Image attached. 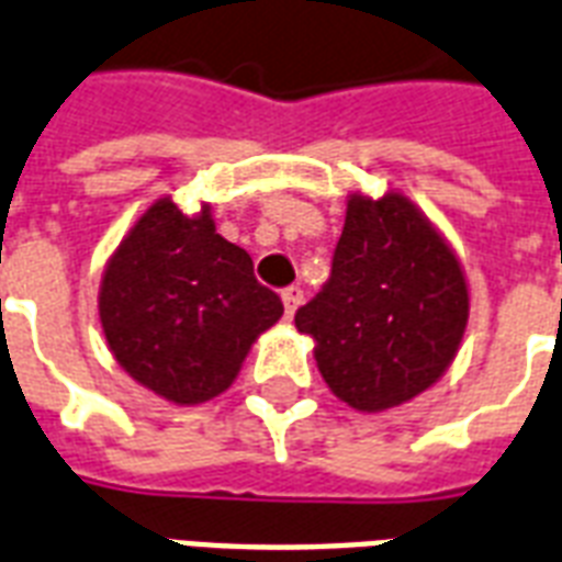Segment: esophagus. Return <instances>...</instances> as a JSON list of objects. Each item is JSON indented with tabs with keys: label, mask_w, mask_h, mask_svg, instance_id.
I'll list each match as a JSON object with an SVG mask.
<instances>
[{
	"label": "esophagus",
	"mask_w": 562,
	"mask_h": 562,
	"mask_svg": "<svg viewBox=\"0 0 562 562\" xmlns=\"http://www.w3.org/2000/svg\"><path fill=\"white\" fill-rule=\"evenodd\" d=\"M303 303V291L297 289V285H291V289L282 291V306H285V315H294L297 312V306Z\"/></svg>",
	"instance_id": "1"
}]
</instances>
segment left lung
I'll return each mask as SVG.
<instances>
[{"mask_svg":"<svg viewBox=\"0 0 562 562\" xmlns=\"http://www.w3.org/2000/svg\"><path fill=\"white\" fill-rule=\"evenodd\" d=\"M460 256L401 191L348 196L333 273L294 324L315 341L329 392L385 413L439 383L469 324Z\"/></svg>","mask_w":562,"mask_h":562,"instance_id":"obj_1","label":"left lung"}]
</instances>
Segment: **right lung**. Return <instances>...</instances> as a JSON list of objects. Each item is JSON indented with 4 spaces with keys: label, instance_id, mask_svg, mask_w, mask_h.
Listing matches in <instances>:
<instances>
[{
    "label": "right lung",
    "instance_id": "1",
    "mask_svg": "<svg viewBox=\"0 0 562 562\" xmlns=\"http://www.w3.org/2000/svg\"><path fill=\"white\" fill-rule=\"evenodd\" d=\"M100 324L135 383L177 406L224 395L282 303L252 277L250 252L217 235L212 205L186 214L158 196L105 262Z\"/></svg>",
    "mask_w": 562,
    "mask_h": 562
}]
</instances>
